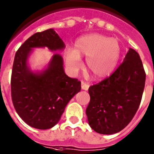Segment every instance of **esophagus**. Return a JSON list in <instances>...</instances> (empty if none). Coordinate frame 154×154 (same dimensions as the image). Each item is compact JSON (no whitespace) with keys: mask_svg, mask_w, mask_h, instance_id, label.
<instances>
[{"mask_svg":"<svg viewBox=\"0 0 154 154\" xmlns=\"http://www.w3.org/2000/svg\"><path fill=\"white\" fill-rule=\"evenodd\" d=\"M81 85H82V89H83V90H88V89H89V85L88 83H86V82H85L83 81L82 82Z\"/></svg>","mask_w":154,"mask_h":154,"instance_id":"34e87169","label":"esophagus"}]
</instances>
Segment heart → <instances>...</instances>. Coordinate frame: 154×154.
Wrapping results in <instances>:
<instances>
[{"mask_svg": "<svg viewBox=\"0 0 154 154\" xmlns=\"http://www.w3.org/2000/svg\"><path fill=\"white\" fill-rule=\"evenodd\" d=\"M121 54V47L116 39L100 34L84 35L76 41L74 49L66 50V65L72 71L81 66V57L86 58V67L96 78H104L115 70Z\"/></svg>", "mask_w": 154, "mask_h": 154, "instance_id": "b5f03b06", "label": "heart"}]
</instances>
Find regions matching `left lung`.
<instances>
[{
    "label": "left lung",
    "mask_w": 154,
    "mask_h": 154,
    "mask_svg": "<svg viewBox=\"0 0 154 154\" xmlns=\"http://www.w3.org/2000/svg\"><path fill=\"white\" fill-rule=\"evenodd\" d=\"M145 80L140 57L130 48L109 77L89 87L90 102L85 112L92 130L107 135L123 130L140 106Z\"/></svg>",
    "instance_id": "8db88e82"
}]
</instances>
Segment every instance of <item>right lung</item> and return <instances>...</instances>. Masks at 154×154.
Here are the masks:
<instances>
[{
	"mask_svg": "<svg viewBox=\"0 0 154 154\" xmlns=\"http://www.w3.org/2000/svg\"><path fill=\"white\" fill-rule=\"evenodd\" d=\"M45 47L55 51L63 50L65 44L52 28L31 35L16 52L11 80L16 112L27 124L39 130L56 125L66 105L81 90V82L65 73L59 54L53 55L45 70L30 69L28 58L32 48Z\"/></svg>",
	"mask_w": 154,
	"mask_h": 154,
	"instance_id": "right-lung-1",
	"label": "right lung"
}]
</instances>
